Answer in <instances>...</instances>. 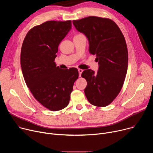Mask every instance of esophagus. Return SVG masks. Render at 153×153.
<instances>
[{
    "label": "esophagus",
    "instance_id": "34e87169",
    "mask_svg": "<svg viewBox=\"0 0 153 153\" xmlns=\"http://www.w3.org/2000/svg\"><path fill=\"white\" fill-rule=\"evenodd\" d=\"M78 71H79V77H80L81 76V74L82 73V72H83V70H82V69H78Z\"/></svg>",
    "mask_w": 153,
    "mask_h": 153
}]
</instances>
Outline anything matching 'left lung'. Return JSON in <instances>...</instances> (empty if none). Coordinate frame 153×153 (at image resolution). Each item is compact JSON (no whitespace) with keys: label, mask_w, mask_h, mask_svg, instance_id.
Segmentation results:
<instances>
[{"label":"left lung","mask_w":153,"mask_h":153,"mask_svg":"<svg viewBox=\"0 0 153 153\" xmlns=\"http://www.w3.org/2000/svg\"><path fill=\"white\" fill-rule=\"evenodd\" d=\"M73 23L89 41V51L99 63L96 74L88 69L82 77L87 82L85 96L99 107L110 105L119 94L126 77L128 56L125 37L117 24L108 18L89 16Z\"/></svg>","instance_id":"1"}]
</instances>
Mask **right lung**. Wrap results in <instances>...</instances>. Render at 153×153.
Here are the masks:
<instances>
[{"label": "right lung", "instance_id": "obj_1", "mask_svg": "<svg viewBox=\"0 0 153 153\" xmlns=\"http://www.w3.org/2000/svg\"><path fill=\"white\" fill-rule=\"evenodd\" d=\"M71 28V20L45 22L28 32L21 48V68L27 86L40 104L53 111L68 105L79 77L77 68L62 70L54 62L59 43Z\"/></svg>", "mask_w": 153, "mask_h": 153}]
</instances>
